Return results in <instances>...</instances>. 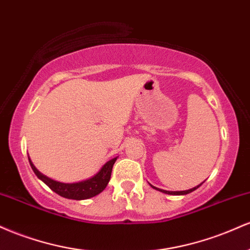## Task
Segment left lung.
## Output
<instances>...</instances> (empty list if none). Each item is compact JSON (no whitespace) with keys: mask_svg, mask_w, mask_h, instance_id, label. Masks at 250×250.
<instances>
[{"mask_svg":"<svg viewBox=\"0 0 250 250\" xmlns=\"http://www.w3.org/2000/svg\"><path fill=\"white\" fill-rule=\"evenodd\" d=\"M203 182H205V181H203ZM203 182H202V183H203ZM202 183H200V185H199V186H196V187H194V188H191V189H188V190H181V191H169V190H163V189H160V188H156V187H154V186H151L150 183H149V185H150V187H151V188L156 189V190L161 191V193L168 194V195H187V194H189V193H191V191L196 190V189L199 188L200 186L202 185Z\"/></svg>","mask_w":250,"mask_h":250,"instance_id":"1","label":"left lung"}]
</instances>
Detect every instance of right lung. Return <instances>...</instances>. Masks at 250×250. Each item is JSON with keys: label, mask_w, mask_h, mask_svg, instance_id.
Listing matches in <instances>:
<instances>
[{"label": "right lung", "mask_w": 250, "mask_h": 250, "mask_svg": "<svg viewBox=\"0 0 250 250\" xmlns=\"http://www.w3.org/2000/svg\"><path fill=\"white\" fill-rule=\"evenodd\" d=\"M28 159H29L30 167L33 169V171L35 173L36 176L39 177L42 182H44L51 190L55 191L56 194H59L60 196L70 200H87L90 199V197L96 196V195H99L100 193H102L105 189V187H107L111 176L113 166L117 160V156L109 160L108 162H105L101 167V169L91 177H89L87 180L79 181V182L73 183L59 182V181H55L50 179V177L45 176V175L42 174L41 171L37 170V168L33 165L29 156H28Z\"/></svg>", "instance_id": "1"}]
</instances>
